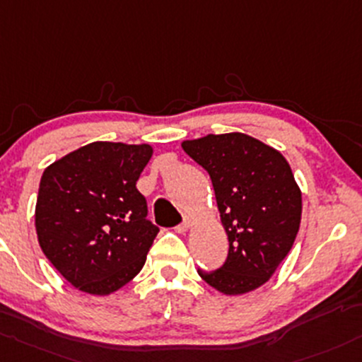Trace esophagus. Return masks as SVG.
I'll return each mask as SVG.
<instances>
[{
  "label": "esophagus",
  "instance_id": "obj_1",
  "mask_svg": "<svg viewBox=\"0 0 362 362\" xmlns=\"http://www.w3.org/2000/svg\"><path fill=\"white\" fill-rule=\"evenodd\" d=\"M191 226H192V220L189 218V216H185V218H184V222H182V223H178V226L175 227V230H177V232H180V234H182V232H187L189 229H191Z\"/></svg>",
  "mask_w": 362,
  "mask_h": 362
}]
</instances>
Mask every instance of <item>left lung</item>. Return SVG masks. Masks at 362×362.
Returning <instances> with one entry per match:
<instances>
[{
  "label": "left lung",
  "mask_w": 362,
  "mask_h": 362,
  "mask_svg": "<svg viewBox=\"0 0 362 362\" xmlns=\"http://www.w3.org/2000/svg\"><path fill=\"white\" fill-rule=\"evenodd\" d=\"M184 151L208 171L229 253L216 271L197 274L226 295L257 290L290 253L300 218L302 192L279 151L245 133L185 140Z\"/></svg>",
  "instance_id": "8db88e82"
}]
</instances>
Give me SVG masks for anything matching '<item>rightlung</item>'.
Here are the masks:
<instances>
[{
  "label": "right lung",
  "instance_id": "add662e5",
  "mask_svg": "<svg viewBox=\"0 0 362 362\" xmlns=\"http://www.w3.org/2000/svg\"><path fill=\"white\" fill-rule=\"evenodd\" d=\"M152 147L93 142L43 171L36 201L41 250L74 288L109 295L142 271L159 227L136 180Z\"/></svg>",
  "mask_w": 362,
  "mask_h": 362
}]
</instances>
